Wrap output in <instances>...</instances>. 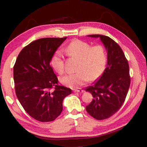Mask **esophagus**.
<instances>
[{"label": "esophagus", "mask_w": 147, "mask_h": 147, "mask_svg": "<svg viewBox=\"0 0 147 147\" xmlns=\"http://www.w3.org/2000/svg\"><path fill=\"white\" fill-rule=\"evenodd\" d=\"M74 92H78V93H83L84 90L82 89H74Z\"/></svg>", "instance_id": "obj_1"}]
</instances>
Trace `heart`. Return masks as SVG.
Segmentation results:
<instances>
[{
	"instance_id": "obj_1",
	"label": "heart",
	"mask_w": 147,
	"mask_h": 147,
	"mask_svg": "<svg viewBox=\"0 0 147 147\" xmlns=\"http://www.w3.org/2000/svg\"><path fill=\"white\" fill-rule=\"evenodd\" d=\"M68 55L78 59L76 71L74 74H69L61 78V82L69 88L75 89L85 84L89 80L98 79L105 71L107 63L106 49L102 45L91 46L90 43L79 39L71 42L65 48ZM51 65L57 73L63 74L65 65L60 52H56L51 58Z\"/></svg>"
}]
</instances>
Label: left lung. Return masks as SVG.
<instances>
[{
	"instance_id": "1",
	"label": "left lung",
	"mask_w": 147,
	"mask_h": 147,
	"mask_svg": "<svg viewBox=\"0 0 147 147\" xmlns=\"http://www.w3.org/2000/svg\"><path fill=\"white\" fill-rule=\"evenodd\" d=\"M91 38H100L108 54L105 71L93 86L86 91L93 99L86 111L97 120H103L114 115L123 105L130 85V69L123 50L112 39L103 35H89Z\"/></svg>"
}]
</instances>
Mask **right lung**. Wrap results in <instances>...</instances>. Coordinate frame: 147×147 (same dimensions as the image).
Segmentation results:
<instances>
[{"label":"right lung","mask_w":147,"mask_h":147,"mask_svg":"<svg viewBox=\"0 0 147 147\" xmlns=\"http://www.w3.org/2000/svg\"><path fill=\"white\" fill-rule=\"evenodd\" d=\"M46 38L24 47L13 67L15 90L26 112L40 122L53 121L63 110L64 98L72 91L58 85V80L51 66L52 57L65 40ZM54 88V91L51 89Z\"/></svg>","instance_id":"1"}]
</instances>
